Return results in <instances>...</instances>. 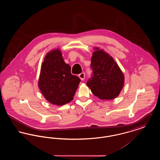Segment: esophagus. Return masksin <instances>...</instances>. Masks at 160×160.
<instances>
[{
    "label": "esophagus",
    "instance_id": "esophagus-1",
    "mask_svg": "<svg viewBox=\"0 0 160 160\" xmlns=\"http://www.w3.org/2000/svg\"><path fill=\"white\" fill-rule=\"evenodd\" d=\"M78 77H79V78H80L82 80H83L84 79V78H85V74H84V72H82V73H80V74L78 75Z\"/></svg>",
    "mask_w": 160,
    "mask_h": 160
}]
</instances>
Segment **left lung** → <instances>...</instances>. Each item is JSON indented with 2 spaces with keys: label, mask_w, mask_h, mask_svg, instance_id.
<instances>
[{
  "label": "left lung",
  "mask_w": 160,
  "mask_h": 160,
  "mask_svg": "<svg viewBox=\"0 0 160 160\" xmlns=\"http://www.w3.org/2000/svg\"><path fill=\"white\" fill-rule=\"evenodd\" d=\"M94 50L91 64L93 76L87 82V86L99 99H114L123 87L124 75L110 54L97 47Z\"/></svg>",
  "instance_id": "obj_1"
}]
</instances>
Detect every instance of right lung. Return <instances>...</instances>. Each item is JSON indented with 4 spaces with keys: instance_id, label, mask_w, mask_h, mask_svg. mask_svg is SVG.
Instances as JSON below:
<instances>
[{
    "instance_id": "add662e5",
    "label": "right lung",
    "mask_w": 160,
    "mask_h": 160,
    "mask_svg": "<svg viewBox=\"0 0 160 160\" xmlns=\"http://www.w3.org/2000/svg\"><path fill=\"white\" fill-rule=\"evenodd\" d=\"M80 81L78 77L71 74V67L65 62L59 48L47 53L41 64L38 86L49 102L56 106L69 102Z\"/></svg>"
}]
</instances>
